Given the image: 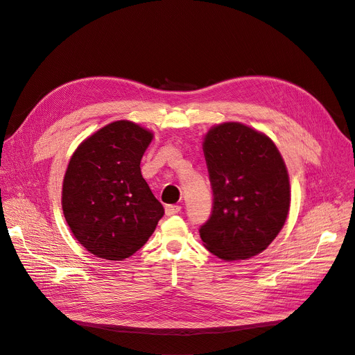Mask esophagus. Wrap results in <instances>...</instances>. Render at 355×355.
<instances>
[{"mask_svg": "<svg viewBox=\"0 0 355 355\" xmlns=\"http://www.w3.org/2000/svg\"><path fill=\"white\" fill-rule=\"evenodd\" d=\"M181 211V206H177V204H168L165 206V214L166 216H174Z\"/></svg>", "mask_w": 355, "mask_h": 355, "instance_id": "34e87169", "label": "esophagus"}]
</instances>
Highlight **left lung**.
<instances>
[{"instance_id": "1", "label": "left lung", "mask_w": 355, "mask_h": 355, "mask_svg": "<svg viewBox=\"0 0 355 355\" xmlns=\"http://www.w3.org/2000/svg\"><path fill=\"white\" fill-rule=\"evenodd\" d=\"M213 189L204 246L223 260L262 253L282 230L291 206L286 165L273 141L239 122L213 126L202 142Z\"/></svg>"}]
</instances>
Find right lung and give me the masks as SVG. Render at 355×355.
<instances>
[{"label":"right lung","instance_id":"right-lung-1","mask_svg":"<svg viewBox=\"0 0 355 355\" xmlns=\"http://www.w3.org/2000/svg\"><path fill=\"white\" fill-rule=\"evenodd\" d=\"M153 132L130 121L112 122L86 138L69 161L62 207L79 243L106 260L139 250L164 216L141 174Z\"/></svg>","mask_w":355,"mask_h":355}]
</instances>
